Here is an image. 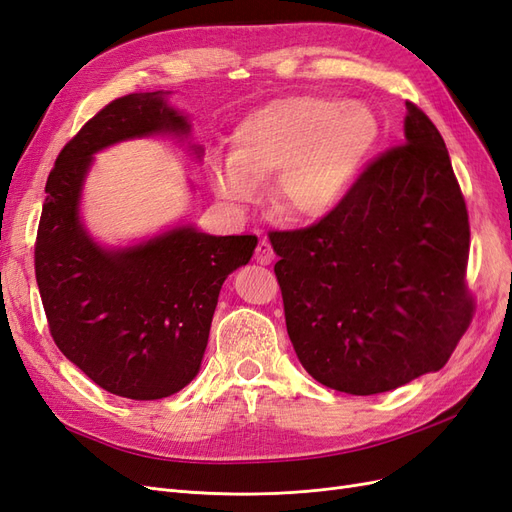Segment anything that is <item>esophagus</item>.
I'll list each match as a JSON object with an SVG mask.
<instances>
[{
	"mask_svg": "<svg viewBox=\"0 0 512 512\" xmlns=\"http://www.w3.org/2000/svg\"><path fill=\"white\" fill-rule=\"evenodd\" d=\"M273 258L275 254H273L271 243L267 239H260L256 245V262H260V265H271Z\"/></svg>",
	"mask_w": 512,
	"mask_h": 512,
	"instance_id": "esophagus-1",
	"label": "esophagus"
}]
</instances>
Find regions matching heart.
Segmentation results:
<instances>
[{"instance_id":"1","label":"heart","mask_w":512,"mask_h":512,"mask_svg":"<svg viewBox=\"0 0 512 512\" xmlns=\"http://www.w3.org/2000/svg\"><path fill=\"white\" fill-rule=\"evenodd\" d=\"M378 138V115L363 102L331 96L273 100L235 128V151L209 162L211 188L226 203L247 205L260 196V181L280 177V213L322 220L346 203Z\"/></svg>"}]
</instances>
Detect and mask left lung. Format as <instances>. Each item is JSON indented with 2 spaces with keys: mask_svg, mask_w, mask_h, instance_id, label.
Segmentation results:
<instances>
[{
  "mask_svg": "<svg viewBox=\"0 0 512 512\" xmlns=\"http://www.w3.org/2000/svg\"><path fill=\"white\" fill-rule=\"evenodd\" d=\"M406 111L404 145L369 164L342 207L269 237L292 348L348 395L442 369L472 320L466 203L438 128Z\"/></svg>",
  "mask_w": 512,
  "mask_h": 512,
  "instance_id": "1",
  "label": "left lung"
}]
</instances>
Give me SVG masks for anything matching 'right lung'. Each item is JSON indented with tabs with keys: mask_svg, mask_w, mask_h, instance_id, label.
<instances>
[{
	"mask_svg": "<svg viewBox=\"0 0 512 512\" xmlns=\"http://www.w3.org/2000/svg\"><path fill=\"white\" fill-rule=\"evenodd\" d=\"M168 98L170 91L123 96L61 149L36 243V282L57 348L100 389L136 401L170 397L196 378L222 284L258 243L207 235L190 222L119 245L89 232L81 207L96 153L173 136L203 158V147L188 143L190 117Z\"/></svg>",
	"mask_w": 512,
	"mask_h": 512,
	"instance_id": "right-lung-1",
	"label": "right lung"
}]
</instances>
